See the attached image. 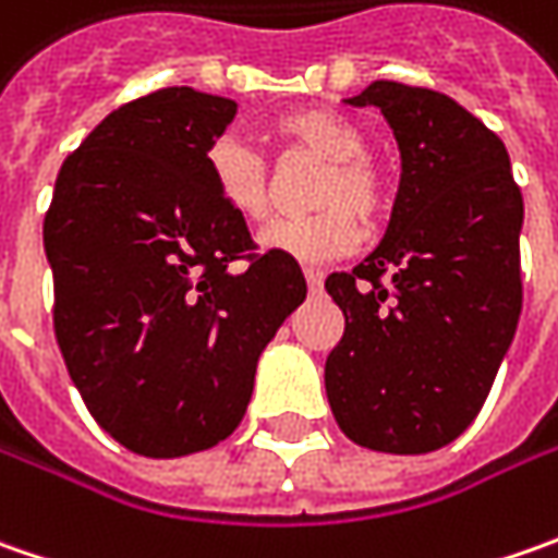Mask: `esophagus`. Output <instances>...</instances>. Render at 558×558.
Returning a JSON list of instances; mask_svg holds the SVG:
<instances>
[{"label":"esophagus","instance_id":"1","mask_svg":"<svg viewBox=\"0 0 558 558\" xmlns=\"http://www.w3.org/2000/svg\"><path fill=\"white\" fill-rule=\"evenodd\" d=\"M304 279H307V286H311V291L323 289V269L307 267V269H304Z\"/></svg>","mask_w":558,"mask_h":558}]
</instances>
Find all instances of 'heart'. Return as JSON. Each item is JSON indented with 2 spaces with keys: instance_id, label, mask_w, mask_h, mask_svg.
Listing matches in <instances>:
<instances>
[{
  "instance_id": "obj_1",
  "label": "heart",
  "mask_w": 558,
  "mask_h": 558,
  "mask_svg": "<svg viewBox=\"0 0 558 558\" xmlns=\"http://www.w3.org/2000/svg\"><path fill=\"white\" fill-rule=\"evenodd\" d=\"M272 136L291 151L326 161L313 185L311 217L279 220L264 229L260 245L301 264H326L360 245V221L381 220L395 202L391 173L366 155V136L354 120L326 108H301L272 123ZM207 177L217 198L245 223H264L272 214V180L267 158L235 136H223L207 151Z\"/></svg>"
}]
</instances>
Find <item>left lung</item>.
<instances>
[{
  "label": "left lung",
  "mask_w": 558,
  "mask_h": 558,
  "mask_svg": "<svg viewBox=\"0 0 558 558\" xmlns=\"http://www.w3.org/2000/svg\"><path fill=\"white\" fill-rule=\"evenodd\" d=\"M348 105L385 114L403 173L381 245L326 279L344 313L326 395L360 447L428 453L472 425L512 344L525 204L500 136L450 96L375 80Z\"/></svg>",
  "instance_id": "obj_1"
}]
</instances>
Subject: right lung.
Instances as JSON below:
<instances>
[{
  "instance_id": "1",
  "label": "right lung",
  "mask_w": 558,
  "mask_h": 558,
  "mask_svg": "<svg viewBox=\"0 0 558 558\" xmlns=\"http://www.w3.org/2000/svg\"><path fill=\"white\" fill-rule=\"evenodd\" d=\"M232 118V98L189 86L120 105L61 163L43 223L68 373L98 425L151 460L235 432L257 360L307 298L298 260L260 254L210 185Z\"/></svg>"
}]
</instances>
